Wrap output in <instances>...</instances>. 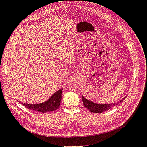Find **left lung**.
Listing matches in <instances>:
<instances>
[{"instance_id": "left-lung-1", "label": "left lung", "mask_w": 147, "mask_h": 147, "mask_svg": "<svg viewBox=\"0 0 147 147\" xmlns=\"http://www.w3.org/2000/svg\"><path fill=\"white\" fill-rule=\"evenodd\" d=\"M125 98L126 97H125L122 100H119L117 102L113 103V104H96V103H94L93 102L86 99L83 96H82V99L85 107L87 108V109H88L91 112L94 113H101L104 111L109 110L113 107L116 106L118 104H121V103H122Z\"/></svg>"}]
</instances>
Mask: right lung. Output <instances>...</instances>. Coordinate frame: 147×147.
<instances>
[{
	"mask_svg": "<svg viewBox=\"0 0 147 147\" xmlns=\"http://www.w3.org/2000/svg\"><path fill=\"white\" fill-rule=\"evenodd\" d=\"M62 89L63 88H61L55 92L51 97H50V99L44 102L40 103V104H28L22 103V104L28 109L40 113H47L55 111L59 107L60 104H61Z\"/></svg>",
	"mask_w": 147,
	"mask_h": 147,
	"instance_id": "add662e5",
	"label": "right lung"
}]
</instances>
